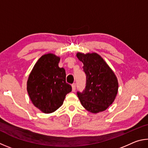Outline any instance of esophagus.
<instances>
[{
    "label": "esophagus",
    "instance_id": "34e87169",
    "mask_svg": "<svg viewBox=\"0 0 148 148\" xmlns=\"http://www.w3.org/2000/svg\"><path fill=\"white\" fill-rule=\"evenodd\" d=\"M75 90H76V84L74 83L72 84V91L75 92Z\"/></svg>",
    "mask_w": 148,
    "mask_h": 148
}]
</instances>
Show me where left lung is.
<instances>
[{"label":"left lung","instance_id":"1","mask_svg":"<svg viewBox=\"0 0 148 148\" xmlns=\"http://www.w3.org/2000/svg\"><path fill=\"white\" fill-rule=\"evenodd\" d=\"M77 58L84 64L86 75V86L77 92L82 105L92 113L105 110L112 104L118 93V82L109 66L97 53H77Z\"/></svg>","mask_w":148,"mask_h":148}]
</instances>
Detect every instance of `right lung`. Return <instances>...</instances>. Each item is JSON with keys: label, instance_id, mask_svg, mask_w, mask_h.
<instances>
[{"label": "right lung", "instance_id": "obj_1", "mask_svg": "<svg viewBox=\"0 0 148 148\" xmlns=\"http://www.w3.org/2000/svg\"><path fill=\"white\" fill-rule=\"evenodd\" d=\"M60 58L45 54L36 62L27 81V91L36 107L43 112H53L63 104L72 87L66 81V71L58 67Z\"/></svg>", "mask_w": 148, "mask_h": 148}]
</instances>
